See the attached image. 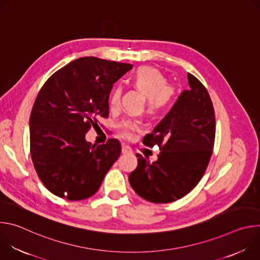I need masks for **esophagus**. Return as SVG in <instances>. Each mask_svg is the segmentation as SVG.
Segmentation results:
<instances>
[{
	"instance_id": "1",
	"label": "esophagus",
	"mask_w": 260,
	"mask_h": 260,
	"mask_svg": "<svg viewBox=\"0 0 260 260\" xmlns=\"http://www.w3.org/2000/svg\"><path fill=\"white\" fill-rule=\"evenodd\" d=\"M122 153L123 154H132L133 153L132 148L127 145H122Z\"/></svg>"
}]
</instances>
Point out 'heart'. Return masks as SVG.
<instances>
[{
  "label": "heart",
  "instance_id": "1",
  "mask_svg": "<svg viewBox=\"0 0 260 260\" xmlns=\"http://www.w3.org/2000/svg\"><path fill=\"white\" fill-rule=\"evenodd\" d=\"M128 80L129 83L147 99V113H160L171 104L174 89L168 85L166 77L156 69L150 67L138 68L131 74ZM120 94L121 88L114 86L109 96L111 107H116L118 105ZM119 127L121 135L125 138H129L133 132L140 129V124L137 121L124 120L119 124Z\"/></svg>",
  "mask_w": 260,
  "mask_h": 260
}]
</instances>
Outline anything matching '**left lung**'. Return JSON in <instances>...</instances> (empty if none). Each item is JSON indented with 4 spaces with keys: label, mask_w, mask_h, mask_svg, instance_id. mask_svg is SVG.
Masks as SVG:
<instances>
[{
    "label": "left lung",
    "mask_w": 260,
    "mask_h": 260,
    "mask_svg": "<svg viewBox=\"0 0 260 260\" xmlns=\"http://www.w3.org/2000/svg\"><path fill=\"white\" fill-rule=\"evenodd\" d=\"M189 88L181 92L166 117L151 134L146 146L157 145L154 162L137 154L138 167L129 174L133 189L144 200L167 204L190 192L202 179L210 161L215 141V113L206 87L187 75Z\"/></svg>",
    "instance_id": "8db88e82"
}]
</instances>
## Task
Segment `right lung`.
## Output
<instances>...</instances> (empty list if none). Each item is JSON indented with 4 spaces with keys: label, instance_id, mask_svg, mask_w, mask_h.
<instances>
[{
    "label": "right lung",
    "instance_id": "right-lung-1",
    "mask_svg": "<svg viewBox=\"0 0 260 260\" xmlns=\"http://www.w3.org/2000/svg\"><path fill=\"white\" fill-rule=\"evenodd\" d=\"M131 63L80 57L48 78L29 118L30 156L40 180L53 194L69 201L93 196L121 153L118 140L92 145L85 134L109 116L113 84Z\"/></svg>",
    "mask_w": 260,
    "mask_h": 260
}]
</instances>
